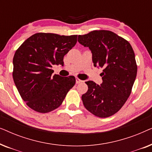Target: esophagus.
Listing matches in <instances>:
<instances>
[{
	"mask_svg": "<svg viewBox=\"0 0 152 152\" xmlns=\"http://www.w3.org/2000/svg\"><path fill=\"white\" fill-rule=\"evenodd\" d=\"M76 84H80V83H82L83 81L81 80L80 79H79L78 77H76Z\"/></svg>",
	"mask_w": 152,
	"mask_h": 152,
	"instance_id": "34e87169",
	"label": "esophagus"
}]
</instances>
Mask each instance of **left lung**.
Instances as JSON below:
<instances>
[{"label": "left lung", "mask_w": 152, "mask_h": 152, "mask_svg": "<svg viewBox=\"0 0 152 152\" xmlns=\"http://www.w3.org/2000/svg\"><path fill=\"white\" fill-rule=\"evenodd\" d=\"M78 41L91 50L95 67L103 68L100 86L86 82L88 91L82 95L84 107L99 118L114 115L132 93L137 75V64L132 45L109 30H93L79 35Z\"/></svg>", "instance_id": "1"}]
</instances>
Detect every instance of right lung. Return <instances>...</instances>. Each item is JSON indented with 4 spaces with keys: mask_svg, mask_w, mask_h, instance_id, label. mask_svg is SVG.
Here are the masks:
<instances>
[{
    "mask_svg": "<svg viewBox=\"0 0 152 152\" xmlns=\"http://www.w3.org/2000/svg\"><path fill=\"white\" fill-rule=\"evenodd\" d=\"M77 35L39 32L26 39L13 58V80L30 109L45 113L57 109L75 84L74 76L52 75L53 65H64V57L75 45Z\"/></svg>",
    "mask_w": 152,
    "mask_h": 152,
    "instance_id": "1",
    "label": "right lung"
}]
</instances>
